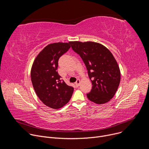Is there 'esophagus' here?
<instances>
[{
  "label": "esophagus",
  "instance_id": "obj_1",
  "mask_svg": "<svg viewBox=\"0 0 149 149\" xmlns=\"http://www.w3.org/2000/svg\"><path fill=\"white\" fill-rule=\"evenodd\" d=\"M80 83H81V81H80V80L78 79L77 80L76 82H75L76 86H79V84H80Z\"/></svg>",
  "mask_w": 149,
  "mask_h": 149
}]
</instances>
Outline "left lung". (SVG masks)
Returning <instances> with one entry per match:
<instances>
[{
    "label": "left lung",
    "instance_id": "obj_1",
    "mask_svg": "<svg viewBox=\"0 0 149 149\" xmlns=\"http://www.w3.org/2000/svg\"><path fill=\"white\" fill-rule=\"evenodd\" d=\"M70 43L84 61L92 82L93 87L87 94V98L97 104L110 101L121 79L120 68L112 53L97 42L71 41Z\"/></svg>",
    "mask_w": 149,
    "mask_h": 149
}]
</instances>
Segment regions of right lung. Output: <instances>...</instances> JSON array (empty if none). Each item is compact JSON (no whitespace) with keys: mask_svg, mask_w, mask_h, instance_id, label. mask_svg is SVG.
I'll use <instances>...</instances> for the list:
<instances>
[{"mask_svg":"<svg viewBox=\"0 0 149 149\" xmlns=\"http://www.w3.org/2000/svg\"><path fill=\"white\" fill-rule=\"evenodd\" d=\"M70 42L50 44L35 58L31 77L36 95L45 105L58 109L70 100L74 88L61 81L57 69L59 58L71 47Z\"/></svg>","mask_w":149,"mask_h":149,"instance_id":"1","label":"right lung"}]
</instances>
